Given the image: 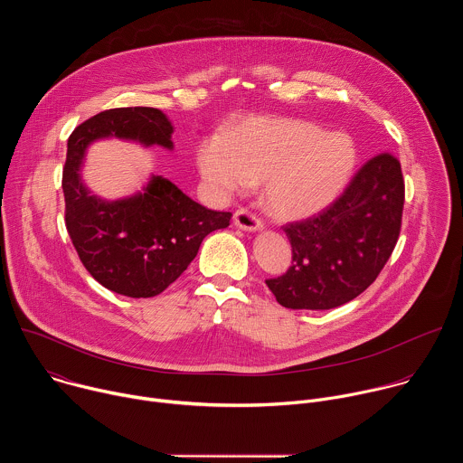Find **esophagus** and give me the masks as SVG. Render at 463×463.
Returning a JSON list of instances; mask_svg holds the SVG:
<instances>
[{
  "label": "esophagus",
  "mask_w": 463,
  "mask_h": 463,
  "mask_svg": "<svg viewBox=\"0 0 463 463\" xmlns=\"http://www.w3.org/2000/svg\"><path fill=\"white\" fill-rule=\"evenodd\" d=\"M234 225L238 227V229H243V231H260L261 227H263V223H261V220L256 216V214H252V213H249L247 209H238L236 213H234Z\"/></svg>",
  "instance_id": "obj_1"
}]
</instances>
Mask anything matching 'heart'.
<instances>
[{
  "label": "heart",
  "mask_w": 463,
  "mask_h": 463,
  "mask_svg": "<svg viewBox=\"0 0 463 463\" xmlns=\"http://www.w3.org/2000/svg\"><path fill=\"white\" fill-rule=\"evenodd\" d=\"M357 145L334 129L289 117H250L197 146V166L220 195L261 181L266 205L282 218H307L345 192Z\"/></svg>",
  "instance_id": "heart-1"
}]
</instances>
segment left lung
Segmentation results:
<instances>
[{
	"label": "left lung",
	"mask_w": 463,
	"mask_h": 463,
	"mask_svg": "<svg viewBox=\"0 0 463 463\" xmlns=\"http://www.w3.org/2000/svg\"><path fill=\"white\" fill-rule=\"evenodd\" d=\"M405 181L392 154L366 161L320 214L284 227L291 268L266 280L289 309H332L359 297L381 273L402 231Z\"/></svg>",
	"instance_id": "1"
}]
</instances>
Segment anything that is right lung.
Masks as SVG:
<instances>
[{"label":"right lung","mask_w":463,"mask_h":463,"mask_svg":"<svg viewBox=\"0 0 463 463\" xmlns=\"http://www.w3.org/2000/svg\"><path fill=\"white\" fill-rule=\"evenodd\" d=\"M172 122L161 109L139 106L102 111L77 126L68 141L61 175L65 227L90 275L124 297L163 293L188 268L203 238L229 227L232 216L195 203L161 175L115 202L84 184L80 170L91 143L117 137L172 150Z\"/></svg>","instance_id":"right-lung-1"}]
</instances>
